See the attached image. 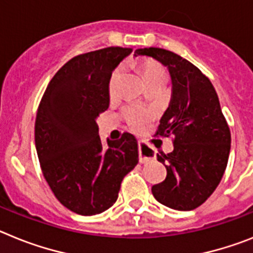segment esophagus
I'll use <instances>...</instances> for the list:
<instances>
[{
  "label": "esophagus",
  "instance_id": "1",
  "mask_svg": "<svg viewBox=\"0 0 253 253\" xmlns=\"http://www.w3.org/2000/svg\"><path fill=\"white\" fill-rule=\"evenodd\" d=\"M139 157L140 163H148L150 160L155 159L157 154L154 148H151L150 145H146L145 142L139 141Z\"/></svg>",
  "mask_w": 253,
  "mask_h": 253
}]
</instances>
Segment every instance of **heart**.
I'll return each mask as SVG.
<instances>
[{
    "label": "heart",
    "mask_w": 253,
    "mask_h": 253,
    "mask_svg": "<svg viewBox=\"0 0 253 253\" xmlns=\"http://www.w3.org/2000/svg\"><path fill=\"white\" fill-rule=\"evenodd\" d=\"M141 70L146 83L155 80V79L164 78V69L155 61H145V62H142ZM121 75H122L121 67L114 69L113 72H112L108 84V91L111 96H114L117 93L118 81L121 79ZM124 117L131 128L135 129V131H142L150 125L154 118V113L151 109L145 108L141 105H127L126 108L124 109Z\"/></svg>",
    "instance_id": "1"
}]
</instances>
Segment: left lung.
Here are the masks:
<instances>
[{"mask_svg": "<svg viewBox=\"0 0 253 253\" xmlns=\"http://www.w3.org/2000/svg\"><path fill=\"white\" fill-rule=\"evenodd\" d=\"M135 56L153 57L168 67L172 78V99L157 135L173 136L174 149L157 155L167 177L154 184L151 192L168 208L193 210L218 187L229 158L230 129L218 94L196 66L170 50L140 48Z\"/></svg>", "mask_w": 253, "mask_h": 253, "instance_id": "left-lung-1", "label": "left lung"}]
</instances>
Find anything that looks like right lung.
<instances>
[{"mask_svg":"<svg viewBox=\"0 0 253 253\" xmlns=\"http://www.w3.org/2000/svg\"><path fill=\"white\" fill-rule=\"evenodd\" d=\"M132 48L108 47L74 57L56 72L39 103L35 148L56 199L79 215L117 201L121 182L139 163L137 140L125 132L104 148L96 118L109 107L112 71Z\"/></svg>","mask_w":253,"mask_h":253,"instance_id":"1","label":"right lung"}]
</instances>
